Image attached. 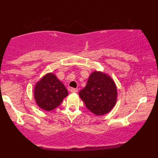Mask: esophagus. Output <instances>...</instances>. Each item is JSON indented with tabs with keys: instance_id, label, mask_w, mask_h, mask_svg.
Returning a JSON list of instances; mask_svg holds the SVG:
<instances>
[{
	"instance_id": "esophagus-1",
	"label": "esophagus",
	"mask_w": 158,
	"mask_h": 158,
	"mask_svg": "<svg viewBox=\"0 0 158 158\" xmlns=\"http://www.w3.org/2000/svg\"><path fill=\"white\" fill-rule=\"evenodd\" d=\"M70 92H71V93H73V94L77 93V92H78L77 88H71V89H70Z\"/></svg>"
}]
</instances>
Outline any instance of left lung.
Wrapping results in <instances>:
<instances>
[{
	"instance_id": "1",
	"label": "left lung",
	"mask_w": 158,
	"mask_h": 158,
	"mask_svg": "<svg viewBox=\"0 0 158 158\" xmlns=\"http://www.w3.org/2000/svg\"><path fill=\"white\" fill-rule=\"evenodd\" d=\"M79 97L88 110L96 115L108 114L117 103V90L114 79L101 71H94Z\"/></svg>"
}]
</instances>
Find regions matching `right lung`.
Returning <instances> with one entry per match:
<instances>
[{
  "instance_id": "right-lung-1",
  "label": "right lung",
  "mask_w": 158,
  "mask_h": 158,
  "mask_svg": "<svg viewBox=\"0 0 158 158\" xmlns=\"http://www.w3.org/2000/svg\"><path fill=\"white\" fill-rule=\"evenodd\" d=\"M68 95V91L61 81L52 73H47L36 82L34 99L41 109L50 111L57 108Z\"/></svg>"
}]
</instances>
